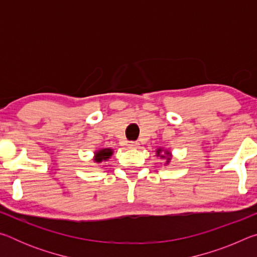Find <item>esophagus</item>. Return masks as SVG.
I'll return each mask as SVG.
<instances>
[{
    "label": "esophagus",
    "mask_w": 257,
    "mask_h": 257,
    "mask_svg": "<svg viewBox=\"0 0 257 257\" xmlns=\"http://www.w3.org/2000/svg\"><path fill=\"white\" fill-rule=\"evenodd\" d=\"M128 147L129 149H137V147H139V143L138 142H129Z\"/></svg>",
    "instance_id": "1"
}]
</instances>
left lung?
<instances>
[{"instance_id":"obj_1","label":"left lung","mask_w":257,"mask_h":257,"mask_svg":"<svg viewBox=\"0 0 257 257\" xmlns=\"http://www.w3.org/2000/svg\"><path fill=\"white\" fill-rule=\"evenodd\" d=\"M159 153H160V152H158V154H159ZM168 160H170V159H168Z\"/></svg>"}]
</instances>
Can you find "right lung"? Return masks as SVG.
I'll return each mask as SVG.
<instances>
[{"label":"right lung","mask_w":257,"mask_h":257,"mask_svg":"<svg viewBox=\"0 0 257 257\" xmlns=\"http://www.w3.org/2000/svg\"><path fill=\"white\" fill-rule=\"evenodd\" d=\"M111 155H112L111 150H108V149L102 150L96 153V158H95V161H96V162H102L103 160H107Z\"/></svg>","instance_id":"1"}]
</instances>
